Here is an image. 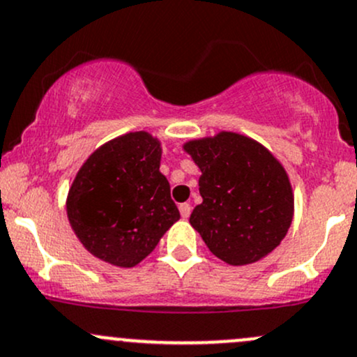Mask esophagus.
Returning <instances> with one entry per match:
<instances>
[{
    "instance_id": "obj_1",
    "label": "esophagus",
    "mask_w": 357,
    "mask_h": 357,
    "mask_svg": "<svg viewBox=\"0 0 357 357\" xmlns=\"http://www.w3.org/2000/svg\"><path fill=\"white\" fill-rule=\"evenodd\" d=\"M179 212H181L183 219H188L191 213V205L190 204H181L179 205Z\"/></svg>"
}]
</instances>
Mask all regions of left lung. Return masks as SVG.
I'll return each instance as SVG.
<instances>
[{
  "instance_id": "left-lung-1",
  "label": "left lung",
  "mask_w": 357,
  "mask_h": 357,
  "mask_svg": "<svg viewBox=\"0 0 357 357\" xmlns=\"http://www.w3.org/2000/svg\"><path fill=\"white\" fill-rule=\"evenodd\" d=\"M183 150L202 171L204 202L193 208L190 224L208 250L234 267L272 253L294 217V193L280 160L236 131L193 138Z\"/></svg>"
}]
</instances>
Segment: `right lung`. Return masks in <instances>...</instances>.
Instances as JSON below:
<instances>
[{"instance_id":"obj_1","label":"right lung","mask_w":357,"mask_h":357,"mask_svg":"<svg viewBox=\"0 0 357 357\" xmlns=\"http://www.w3.org/2000/svg\"><path fill=\"white\" fill-rule=\"evenodd\" d=\"M162 142L149 131H130L93 150L75 176L66 213L90 255L131 268L149 257L179 210L159 171Z\"/></svg>"}]
</instances>
